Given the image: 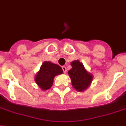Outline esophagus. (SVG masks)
<instances>
[{"label":"esophagus","mask_w":126,"mask_h":126,"mask_svg":"<svg viewBox=\"0 0 126 126\" xmlns=\"http://www.w3.org/2000/svg\"><path fill=\"white\" fill-rule=\"evenodd\" d=\"M62 70H63V72H64V73H66V72H67V69H66V67H65V66H62Z\"/></svg>","instance_id":"34e87169"}]
</instances>
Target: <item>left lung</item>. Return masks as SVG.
<instances>
[{
  "label": "left lung",
  "mask_w": 126,
  "mask_h": 126,
  "mask_svg": "<svg viewBox=\"0 0 126 126\" xmlns=\"http://www.w3.org/2000/svg\"><path fill=\"white\" fill-rule=\"evenodd\" d=\"M72 68L68 71L73 87L78 91H83L90 86L93 75L86 70L82 63L74 61L71 63Z\"/></svg>",
  "instance_id": "1"
}]
</instances>
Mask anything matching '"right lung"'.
Here are the masks:
<instances>
[{
  "label": "right lung",
  "mask_w": 126,
  "mask_h": 126,
  "mask_svg": "<svg viewBox=\"0 0 126 126\" xmlns=\"http://www.w3.org/2000/svg\"><path fill=\"white\" fill-rule=\"evenodd\" d=\"M63 73L61 66L51 62H43L35 77V82L42 90H47L53 84L55 77Z\"/></svg>",
  "instance_id": "obj_1"
}]
</instances>
